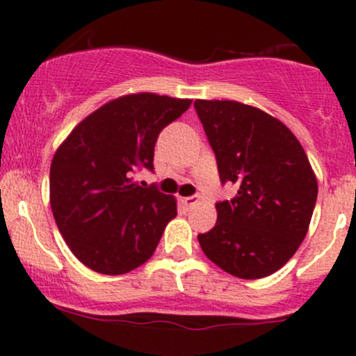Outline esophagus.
<instances>
[{
  "mask_svg": "<svg viewBox=\"0 0 356 356\" xmlns=\"http://www.w3.org/2000/svg\"><path fill=\"white\" fill-rule=\"evenodd\" d=\"M181 201L186 208H193L198 203V196H188V198H181Z\"/></svg>",
  "mask_w": 356,
  "mask_h": 356,
  "instance_id": "34e87169",
  "label": "esophagus"
}]
</instances>
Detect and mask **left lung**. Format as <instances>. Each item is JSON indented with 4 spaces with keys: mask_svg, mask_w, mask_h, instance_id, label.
Here are the masks:
<instances>
[{
    "mask_svg": "<svg viewBox=\"0 0 356 356\" xmlns=\"http://www.w3.org/2000/svg\"><path fill=\"white\" fill-rule=\"evenodd\" d=\"M222 182L238 196L220 201L217 224L198 234L203 253L239 279L277 272L303 243L317 177L296 136L279 118L231 99H196Z\"/></svg>",
    "mask_w": 356,
    "mask_h": 356,
    "instance_id": "left-lung-1",
    "label": "left lung"
}]
</instances>
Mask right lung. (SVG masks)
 Masks as SVG:
<instances>
[{"label": "right lung", "instance_id": "right-lung-1", "mask_svg": "<svg viewBox=\"0 0 356 356\" xmlns=\"http://www.w3.org/2000/svg\"><path fill=\"white\" fill-rule=\"evenodd\" d=\"M189 106L191 99L155 92L120 96L79 122L55 152L53 217L72 253L91 270L127 274L155 253L177 201L143 188L132 174L153 170L158 134Z\"/></svg>", "mask_w": 356, "mask_h": 356}]
</instances>
